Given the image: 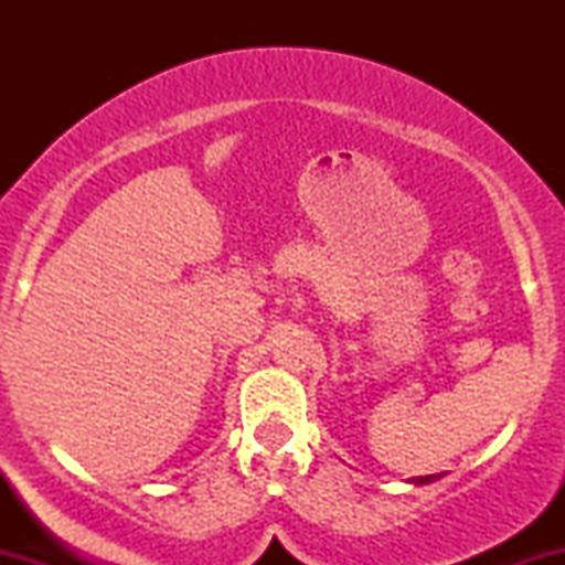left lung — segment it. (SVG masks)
<instances>
[{
    "label": "left lung",
    "instance_id": "left-lung-1",
    "mask_svg": "<svg viewBox=\"0 0 565 565\" xmlns=\"http://www.w3.org/2000/svg\"><path fill=\"white\" fill-rule=\"evenodd\" d=\"M440 476H419V478H414V486H425V483H433V481H438Z\"/></svg>",
    "mask_w": 565,
    "mask_h": 565
}]
</instances>
